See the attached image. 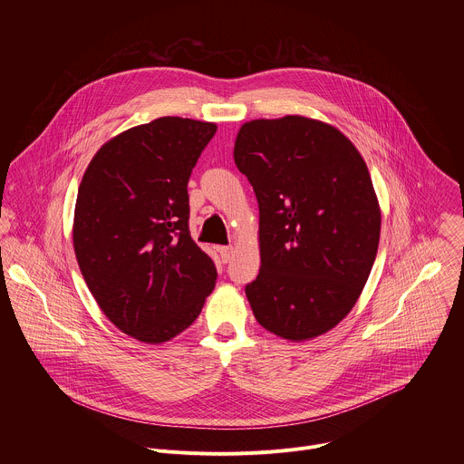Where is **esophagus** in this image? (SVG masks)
Masks as SVG:
<instances>
[{"mask_svg":"<svg viewBox=\"0 0 464 464\" xmlns=\"http://www.w3.org/2000/svg\"><path fill=\"white\" fill-rule=\"evenodd\" d=\"M218 253H220V256H222L224 262H229L231 256H233V253H235V249H233L231 246H222V247H218Z\"/></svg>","mask_w":464,"mask_h":464,"instance_id":"esophagus-1","label":"esophagus"}]
</instances>
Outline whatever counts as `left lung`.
<instances>
[{"label":"left lung","instance_id":"8db88e82","mask_svg":"<svg viewBox=\"0 0 464 464\" xmlns=\"http://www.w3.org/2000/svg\"><path fill=\"white\" fill-rule=\"evenodd\" d=\"M233 158L258 202L255 319L286 342L326 334L354 308L380 242L369 169L336 126L304 117L240 126Z\"/></svg>","mask_w":464,"mask_h":464}]
</instances>
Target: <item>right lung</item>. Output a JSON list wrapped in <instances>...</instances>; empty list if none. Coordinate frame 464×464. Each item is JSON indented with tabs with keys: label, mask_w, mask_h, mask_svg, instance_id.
<instances>
[{
	"label": "right lung",
	"mask_w": 464,
	"mask_h": 464,
	"mask_svg": "<svg viewBox=\"0 0 464 464\" xmlns=\"http://www.w3.org/2000/svg\"><path fill=\"white\" fill-rule=\"evenodd\" d=\"M215 122L160 117L108 140L75 204L73 249L102 314L141 343L170 342L200 315L217 268L188 233L187 181Z\"/></svg>",
	"instance_id": "add662e5"
}]
</instances>
